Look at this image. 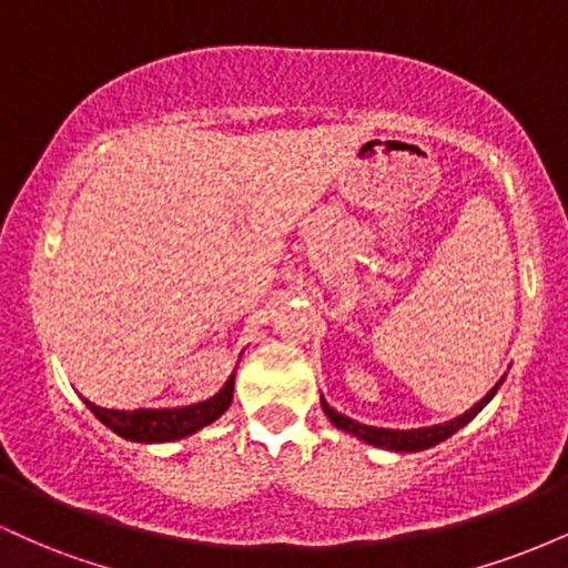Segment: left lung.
<instances>
[{"label": "left lung", "instance_id": "obj_1", "mask_svg": "<svg viewBox=\"0 0 568 568\" xmlns=\"http://www.w3.org/2000/svg\"><path fill=\"white\" fill-rule=\"evenodd\" d=\"M507 376V374H505ZM505 376L494 384L488 393L480 397L478 403L470 410H465V414L454 416V419L443 422V425H433V427H416V429H387V427H371V425H363V422H355L349 419L347 414H342V410L331 408L328 400L321 395V406L325 410V416H328L331 422H334V427L344 429V433L355 435L357 440L368 443V446H376V448H387V452H406V454H416V452H425V448H433L443 443L446 438H452L454 433H459L462 427L467 425V422H473L475 416L480 414L488 406V400H491L494 395H497V389L501 387V382H505Z\"/></svg>", "mask_w": 568, "mask_h": 568}]
</instances>
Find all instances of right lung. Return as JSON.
Returning <instances> with one entry per match:
<instances>
[{"mask_svg":"<svg viewBox=\"0 0 568 568\" xmlns=\"http://www.w3.org/2000/svg\"><path fill=\"white\" fill-rule=\"evenodd\" d=\"M240 355H243V352H240ZM234 371L216 395L207 397V400L202 403H192V406H181V408L116 410V408L95 406V403H90L88 397H82V400L84 406L93 410L95 419L103 422V425L112 429V433L120 435V438L135 440V443L181 440V438H189V435L200 433L202 427L213 425V422H216L219 416L232 406Z\"/></svg>","mask_w":568,"mask_h":568,"instance_id":"obj_1","label":"right lung"}]
</instances>
